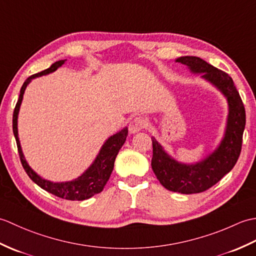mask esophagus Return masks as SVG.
Instances as JSON below:
<instances>
[{
  "instance_id": "obj_1",
  "label": "esophagus",
  "mask_w": 256,
  "mask_h": 256,
  "mask_svg": "<svg viewBox=\"0 0 256 256\" xmlns=\"http://www.w3.org/2000/svg\"><path fill=\"white\" fill-rule=\"evenodd\" d=\"M148 125V120L143 116H136L134 118L131 123H130V132L131 133H138L142 131Z\"/></svg>"
}]
</instances>
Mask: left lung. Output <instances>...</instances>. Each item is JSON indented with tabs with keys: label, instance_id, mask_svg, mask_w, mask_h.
<instances>
[{
	"label": "left lung",
	"instance_id": "obj_1",
	"mask_svg": "<svg viewBox=\"0 0 256 256\" xmlns=\"http://www.w3.org/2000/svg\"><path fill=\"white\" fill-rule=\"evenodd\" d=\"M176 62L186 64L194 72L202 74V78L214 84L226 96L229 103L226 131L219 148L196 165H184L174 160L160 144L152 138V168L160 182L170 192L186 194L204 192L229 172L238 162L246 128V108L234 82L226 72L199 57L184 56Z\"/></svg>",
	"mask_w": 256,
	"mask_h": 256
}]
</instances>
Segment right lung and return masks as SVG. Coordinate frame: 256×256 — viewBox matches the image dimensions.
I'll use <instances>...</instances> for the list:
<instances>
[{
    "mask_svg": "<svg viewBox=\"0 0 256 256\" xmlns=\"http://www.w3.org/2000/svg\"><path fill=\"white\" fill-rule=\"evenodd\" d=\"M64 62V60H59V62H54L50 68L42 70V72L38 74H32L30 77H28L25 80V82L20 88L18 100V103H16L14 112H13V133L16 140V144H18L20 162L22 165H23V168L25 170L26 174L28 175V177L32 179V180L35 184H37L40 188L46 190L48 192L57 196L59 198L66 199V200L80 201V200L89 199L92 197V196L100 194L103 190V188H104L106 184L108 182V178L111 176V172L113 170L116 157L118 153L120 148L123 146L125 140H126L128 131V128H125L121 132L114 134L113 136L108 138L104 143V145L102 146L100 153L98 155L96 160L94 162V164L89 167L88 170L84 172L82 175L78 177L77 179H74V180L67 182H52L40 178L34 170H32V168L28 166V164L26 162L23 153H22V148H20V144L18 140V116L20 111V106L22 103V99H23V94L26 86L30 82L32 79H34L36 77H40L42 74L54 72L59 67L62 66Z\"/></svg>",
    "mask_w": 256,
    "mask_h": 256,
    "instance_id": "1",
    "label": "right lung"
}]
</instances>
